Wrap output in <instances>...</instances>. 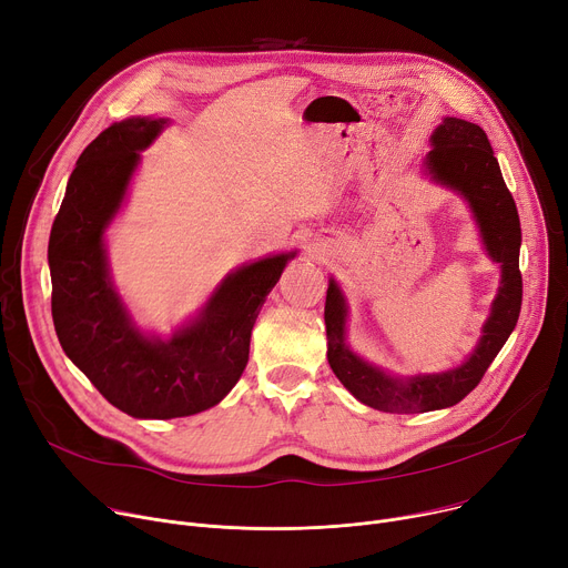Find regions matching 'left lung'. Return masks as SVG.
<instances>
[{
	"label": "left lung",
	"instance_id": "8db88e82",
	"mask_svg": "<svg viewBox=\"0 0 568 568\" xmlns=\"http://www.w3.org/2000/svg\"><path fill=\"white\" fill-rule=\"evenodd\" d=\"M425 171L434 182L455 189L468 201L488 255L500 262L503 278L473 354L455 369L415 374L406 379L386 374L349 349L345 339V296L335 281H328L324 306L328 365L339 384L358 402L386 413H427L459 404L481 382L484 372L507 343L518 322L523 301L518 210L486 132L462 119H445L432 134Z\"/></svg>",
	"mask_w": 568,
	"mask_h": 568
}]
</instances>
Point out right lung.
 <instances>
[{
  "label": "right lung",
  "instance_id": "obj_1",
  "mask_svg": "<svg viewBox=\"0 0 568 568\" xmlns=\"http://www.w3.org/2000/svg\"><path fill=\"white\" fill-rule=\"evenodd\" d=\"M164 125V119H128L87 145L48 246L52 320L65 356L109 404L155 420L207 410L233 390L248 363L260 306L294 257V251L278 253L229 274L171 339L148 337L132 324L111 285L102 235L125 199L139 150Z\"/></svg>",
  "mask_w": 568,
  "mask_h": 568
}]
</instances>
